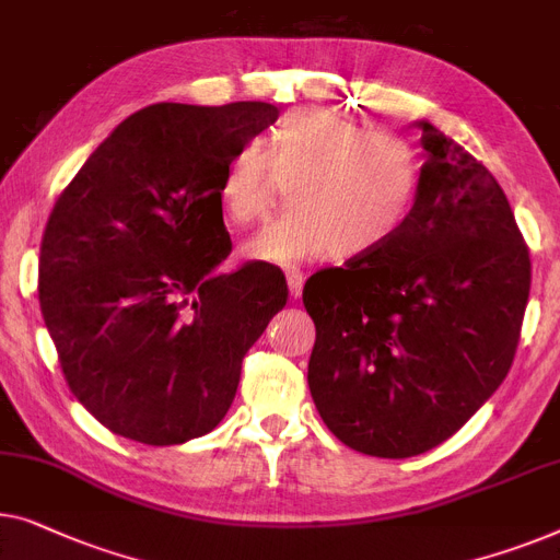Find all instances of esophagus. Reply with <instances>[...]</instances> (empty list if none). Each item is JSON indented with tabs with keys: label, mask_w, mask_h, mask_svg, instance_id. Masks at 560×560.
<instances>
[{
	"label": "esophagus",
	"mask_w": 560,
	"mask_h": 560,
	"mask_svg": "<svg viewBox=\"0 0 560 560\" xmlns=\"http://www.w3.org/2000/svg\"><path fill=\"white\" fill-rule=\"evenodd\" d=\"M303 285H305V275L300 270H288V288H290V295L300 298L303 293Z\"/></svg>",
	"instance_id": "34e87169"
}]
</instances>
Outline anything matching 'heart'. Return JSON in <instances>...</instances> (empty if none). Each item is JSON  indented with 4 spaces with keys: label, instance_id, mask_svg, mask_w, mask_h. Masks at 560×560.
Masks as SVG:
<instances>
[{
    "label": "heart",
    "instance_id": "obj_1",
    "mask_svg": "<svg viewBox=\"0 0 560 560\" xmlns=\"http://www.w3.org/2000/svg\"><path fill=\"white\" fill-rule=\"evenodd\" d=\"M293 209L245 245V257L295 265L318 257H363L404 232L419 205L424 159L407 139L371 131L336 108L305 105L282 116L260 141L242 143L226 161L220 201L237 226L262 222L282 182Z\"/></svg>",
    "mask_w": 560,
    "mask_h": 560
}]
</instances>
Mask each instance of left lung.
Segmentation results:
<instances>
[{"label": "left lung", "instance_id": "obj_1", "mask_svg": "<svg viewBox=\"0 0 560 560\" xmlns=\"http://www.w3.org/2000/svg\"><path fill=\"white\" fill-rule=\"evenodd\" d=\"M419 126L424 182L404 232L303 288L315 409L346 447L388 459L450 440L495 394L530 293L528 245L495 176Z\"/></svg>", "mask_w": 560, "mask_h": 560}]
</instances>
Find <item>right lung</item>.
I'll list each match as a JSON object with an SVG mask.
<instances>
[{
  "label": "right lung",
  "instance_id": "obj_1",
  "mask_svg": "<svg viewBox=\"0 0 560 560\" xmlns=\"http://www.w3.org/2000/svg\"><path fill=\"white\" fill-rule=\"evenodd\" d=\"M270 103H156L128 116L55 201L39 311L75 399L113 434L168 447L220 424L242 359L288 303L285 275L232 253L220 182Z\"/></svg>",
  "mask_w": 560,
  "mask_h": 560
}]
</instances>
